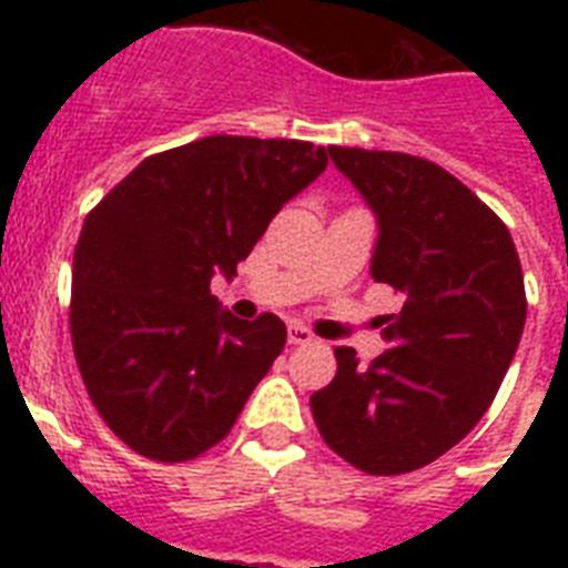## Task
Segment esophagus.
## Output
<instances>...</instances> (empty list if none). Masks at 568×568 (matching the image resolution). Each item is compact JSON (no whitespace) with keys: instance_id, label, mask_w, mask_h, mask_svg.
Wrapping results in <instances>:
<instances>
[{"instance_id":"esophagus-1","label":"esophagus","mask_w":568,"mask_h":568,"mask_svg":"<svg viewBox=\"0 0 568 568\" xmlns=\"http://www.w3.org/2000/svg\"><path fill=\"white\" fill-rule=\"evenodd\" d=\"M312 333L303 324H288V345H310Z\"/></svg>"}]
</instances>
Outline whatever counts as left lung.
Segmentation results:
<instances>
[{"label":"left lung","instance_id":"1","mask_svg":"<svg viewBox=\"0 0 568 568\" xmlns=\"http://www.w3.org/2000/svg\"><path fill=\"white\" fill-rule=\"evenodd\" d=\"M377 217L372 276L404 292L372 365L336 347L312 395L321 436L368 475H404L466 439L493 404L525 329V276L498 214L439 164L329 146Z\"/></svg>","mask_w":568,"mask_h":568}]
</instances>
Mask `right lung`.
Wrapping results in <instances>:
<instances>
[{"label": "right lung", "instance_id": "obj_1", "mask_svg": "<svg viewBox=\"0 0 568 568\" xmlns=\"http://www.w3.org/2000/svg\"><path fill=\"white\" fill-rule=\"evenodd\" d=\"M327 168V150L212 135L150 155L88 214L73 256L70 333L114 436L159 463L232 430L285 345L265 312L235 318L212 276H235L267 223Z\"/></svg>", "mask_w": 568, "mask_h": 568}]
</instances>
